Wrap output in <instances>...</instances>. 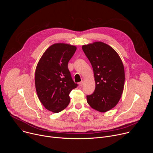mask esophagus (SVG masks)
<instances>
[{"instance_id": "34e87169", "label": "esophagus", "mask_w": 153, "mask_h": 153, "mask_svg": "<svg viewBox=\"0 0 153 153\" xmlns=\"http://www.w3.org/2000/svg\"><path fill=\"white\" fill-rule=\"evenodd\" d=\"M83 83H84L83 81H82V82H79V86H82L83 85Z\"/></svg>"}]
</instances>
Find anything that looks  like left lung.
Instances as JSON below:
<instances>
[{
    "mask_svg": "<svg viewBox=\"0 0 153 153\" xmlns=\"http://www.w3.org/2000/svg\"><path fill=\"white\" fill-rule=\"evenodd\" d=\"M93 69L96 88L86 96L87 102L94 110L105 113L120 100L124 88L125 70L117 53L110 45L95 42L82 47Z\"/></svg>",
    "mask_w": 153,
    "mask_h": 153,
    "instance_id": "left-lung-1",
    "label": "left lung"
}]
</instances>
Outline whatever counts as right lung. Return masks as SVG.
Listing matches in <instances>:
<instances>
[{"mask_svg":"<svg viewBox=\"0 0 153 153\" xmlns=\"http://www.w3.org/2000/svg\"><path fill=\"white\" fill-rule=\"evenodd\" d=\"M76 49L67 43H54L43 54L37 65L36 92L42 104L53 113H59L67 107L70 93L77 86L68 68Z\"/></svg>","mask_w":153,"mask_h":153,"instance_id":"add662e5","label":"right lung"}]
</instances>
